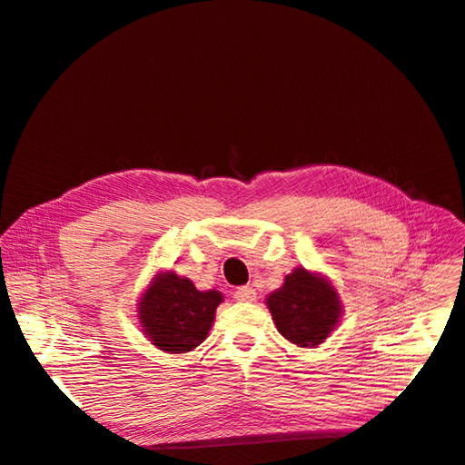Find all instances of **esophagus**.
Masks as SVG:
<instances>
[{"label": "esophagus", "instance_id": "1", "mask_svg": "<svg viewBox=\"0 0 465 465\" xmlns=\"http://www.w3.org/2000/svg\"><path fill=\"white\" fill-rule=\"evenodd\" d=\"M234 299L238 302H254L256 301V291L252 287H238L234 291Z\"/></svg>", "mask_w": 465, "mask_h": 465}]
</instances>
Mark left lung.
Returning <instances> with one entry per match:
<instances>
[{"label":"left lung","mask_w":465,"mask_h":465,"mask_svg":"<svg viewBox=\"0 0 465 465\" xmlns=\"http://www.w3.org/2000/svg\"><path fill=\"white\" fill-rule=\"evenodd\" d=\"M279 333L299 347H316L340 322L341 306L335 289L323 277L294 270L279 291L267 297Z\"/></svg>","instance_id":"8db88e82"}]
</instances>
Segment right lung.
<instances>
[{"mask_svg": "<svg viewBox=\"0 0 465 465\" xmlns=\"http://www.w3.org/2000/svg\"><path fill=\"white\" fill-rule=\"evenodd\" d=\"M221 301V292L198 291L190 279L168 272L143 294L139 322L153 345L166 353H186L207 337Z\"/></svg>", "mask_w": 465, "mask_h": 465, "instance_id": "add662e5", "label": "right lung"}]
</instances>
